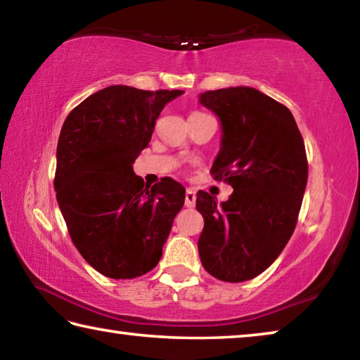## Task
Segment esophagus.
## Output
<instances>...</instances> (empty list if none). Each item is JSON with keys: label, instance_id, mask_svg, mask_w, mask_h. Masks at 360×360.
<instances>
[{"label": "esophagus", "instance_id": "34e87169", "mask_svg": "<svg viewBox=\"0 0 360 360\" xmlns=\"http://www.w3.org/2000/svg\"><path fill=\"white\" fill-rule=\"evenodd\" d=\"M195 200H197V195H195L193 188H187L186 191V206L187 208H193Z\"/></svg>", "mask_w": 360, "mask_h": 360}]
</instances>
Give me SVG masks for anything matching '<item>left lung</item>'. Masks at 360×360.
<instances>
[{"mask_svg":"<svg viewBox=\"0 0 360 360\" xmlns=\"http://www.w3.org/2000/svg\"><path fill=\"white\" fill-rule=\"evenodd\" d=\"M200 103L222 124L211 174L233 187L221 205L197 192L200 260L221 281L243 283L265 271L294 233L308 181L304 143L289 109L252 87L208 90Z\"/></svg>","mask_w":360,"mask_h":360,"instance_id":"obj_1","label":"left lung"}]
</instances>
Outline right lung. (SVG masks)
I'll return each mask as SVG.
<instances>
[{
    "label": "right lung",
    "mask_w": 360,
    "mask_h": 360,
    "mask_svg": "<svg viewBox=\"0 0 360 360\" xmlns=\"http://www.w3.org/2000/svg\"><path fill=\"white\" fill-rule=\"evenodd\" d=\"M182 90L111 85L68 114L57 144V202L77 251L101 275L133 279L162 257L186 188L172 178L154 186L133 173L155 120Z\"/></svg>",
    "instance_id": "add662e5"
}]
</instances>
